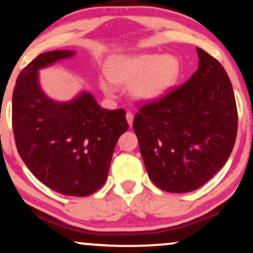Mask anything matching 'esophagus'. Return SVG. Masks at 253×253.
Segmentation results:
<instances>
[{
	"label": "esophagus",
	"instance_id": "1",
	"mask_svg": "<svg viewBox=\"0 0 253 253\" xmlns=\"http://www.w3.org/2000/svg\"><path fill=\"white\" fill-rule=\"evenodd\" d=\"M133 119H134L133 114L130 113V112H127V113H126V120H127V123H128L129 126H132V125H133Z\"/></svg>",
	"mask_w": 253,
	"mask_h": 253
}]
</instances>
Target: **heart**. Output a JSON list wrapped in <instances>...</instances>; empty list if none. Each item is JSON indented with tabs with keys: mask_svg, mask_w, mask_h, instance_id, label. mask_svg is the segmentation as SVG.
<instances>
[{
	"mask_svg": "<svg viewBox=\"0 0 253 253\" xmlns=\"http://www.w3.org/2000/svg\"><path fill=\"white\" fill-rule=\"evenodd\" d=\"M181 73L178 59L172 55L137 53L116 56L107 62L106 76L100 87L107 95L116 86H129V94L140 103H153L166 97L176 84Z\"/></svg>",
	"mask_w": 253,
	"mask_h": 253,
	"instance_id": "b5f03b06",
	"label": "heart"
}]
</instances>
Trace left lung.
Listing matches in <instances>:
<instances>
[{"mask_svg": "<svg viewBox=\"0 0 253 253\" xmlns=\"http://www.w3.org/2000/svg\"><path fill=\"white\" fill-rule=\"evenodd\" d=\"M198 69L166 97L140 108L133 121L148 176L168 193L202 187L231 154L237 107L224 68L196 47Z\"/></svg>", "mask_w": 253, "mask_h": 253, "instance_id": "left-lung-1", "label": "left lung"}]
</instances>
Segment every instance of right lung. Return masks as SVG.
<instances>
[{
  "instance_id": "right-lung-1",
  "label": "right lung",
  "mask_w": 253,
  "mask_h": 253,
  "mask_svg": "<svg viewBox=\"0 0 253 253\" xmlns=\"http://www.w3.org/2000/svg\"><path fill=\"white\" fill-rule=\"evenodd\" d=\"M75 55L47 51L24 68L12 93V128L20 156L42 183L82 197L106 182L114 148L128 124L124 110H105L86 89L69 101L44 93L40 70Z\"/></svg>"
}]
</instances>
